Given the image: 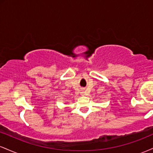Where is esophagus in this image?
I'll use <instances>...</instances> for the list:
<instances>
[{
	"label": "esophagus",
	"mask_w": 153,
	"mask_h": 153,
	"mask_svg": "<svg viewBox=\"0 0 153 153\" xmlns=\"http://www.w3.org/2000/svg\"><path fill=\"white\" fill-rule=\"evenodd\" d=\"M82 94H83V95H85V93H84V92H83V93H82Z\"/></svg>",
	"instance_id": "obj_1"
}]
</instances>
